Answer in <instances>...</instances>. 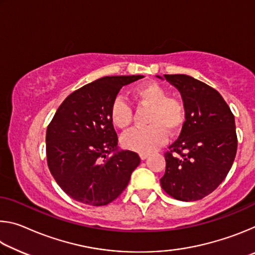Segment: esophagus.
Segmentation results:
<instances>
[{
    "label": "esophagus",
    "instance_id": "obj_1",
    "mask_svg": "<svg viewBox=\"0 0 255 255\" xmlns=\"http://www.w3.org/2000/svg\"><path fill=\"white\" fill-rule=\"evenodd\" d=\"M139 156H140V158H141V159H143V161H144V159H146V158H147V157H148V154H140V155H139Z\"/></svg>",
    "mask_w": 255,
    "mask_h": 255
}]
</instances>
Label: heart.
Returning a JSON list of instances; mask_svg holds the SVG:
<instances>
[{
	"label": "heart",
	"mask_w": 255,
	"mask_h": 255,
	"mask_svg": "<svg viewBox=\"0 0 255 255\" xmlns=\"http://www.w3.org/2000/svg\"><path fill=\"white\" fill-rule=\"evenodd\" d=\"M132 96L140 106L149 107L145 128H136L122 137L125 148L140 154H149L165 144L167 132L175 135L184 126L183 102L169 97V91L157 82H147L132 90ZM110 120L119 129H127L132 120L130 105L117 98L110 107Z\"/></svg>",
	"instance_id": "heart-1"
}]
</instances>
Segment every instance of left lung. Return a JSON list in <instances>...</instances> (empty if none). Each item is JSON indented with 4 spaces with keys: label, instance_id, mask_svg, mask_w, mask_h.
<instances>
[{
    "label": "left lung",
    "instance_id": "obj_1",
    "mask_svg": "<svg viewBox=\"0 0 255 255\" xmlns=\"http://www.w3.org/2000/svg\"><path fill=\"white\" fill-rule=\"evenodd\" d=\"M164 79L181 93L185 123L165 153L161 185L174 199L196 201L217 189L233 165L237 150L234 115L219 92L204 82L184 74Z\"/></svg>",
    "mask_w": 255,
    "mask_h": 255
}]
</instances>
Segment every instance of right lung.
I'll return each mask as SVG.
<instances>
[{
    "label": "right lung",
    "instance_id": "1",
    "mask_svg": "<svg viewBox=\"0 0 255 255\" xmlns=\"http://www.w3.org/2000/svg\"><path fill=\"white\" fill-rule=\"evenodd\" d=\"M143 77L105 76L82 86L63 101L47 127L49 171L74 200L97 207L110 204L139 165L137 153L118 149L110 107L124 85Z\"/></svg>",
    "mask_w": 255,
    "mask_h": 255
}]
</instances>
